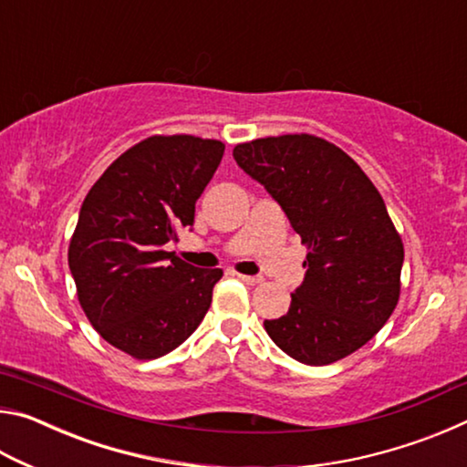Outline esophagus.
<instances>
[{"label": "esophagus", "instance_id": "1", "mask_svg": "<svg viewBox=\"0 0 467 467\" xmlns=\"http://www.w3.org/2000/svg\"><path fill=\"white\" fill-rule=\"evenodd\" d=\"M236 275H239V280H243L244 284H249V286H255V284L264 282L262 275H247V274H236Z\"/></svg>", "mask_w": 467, "mask_h": 467}]
</instances>
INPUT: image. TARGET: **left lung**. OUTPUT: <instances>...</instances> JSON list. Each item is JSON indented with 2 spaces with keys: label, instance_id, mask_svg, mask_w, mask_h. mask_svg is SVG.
Masks as SVG:
<instances>
[{
  "label": "left lung",
  "instance_id": "left-lung-1",
  "mask_svg": "<svg viewBox=\"0 0 467 467\" xmlns=\"http://www.w3.org/2000/svg\"><path fill=\"white\" fill-rule=\"evenodd\" d=\"M239 167L286 212L306 244L305 282L264 327L298 362L331 365L365 346L400 300L404 243L365 171L311 133L236 144Z\"/></svg>",
  "mask_w": 467,
  "mask_h": 467
}]
</instances>
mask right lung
I'll return each instance as SVG.
<instances>
[{"label":"right lung","mask_w":467,"mask_h":467,"mask_svg":"<svg viewBox=\"0 0 467 467\" xmlns=\"http://www.w3.org/2000/svg\"><path fill=\"white\" fill-rule=\"evenodd\" d=\"M223 154L220 140L150 136L86 195L67 249L78 300L100 337L131 358L175 350L210 309L223 270H200L162 244L193 226Z\"/></svg>","instance_id":"obj_1"}]
</instances>
